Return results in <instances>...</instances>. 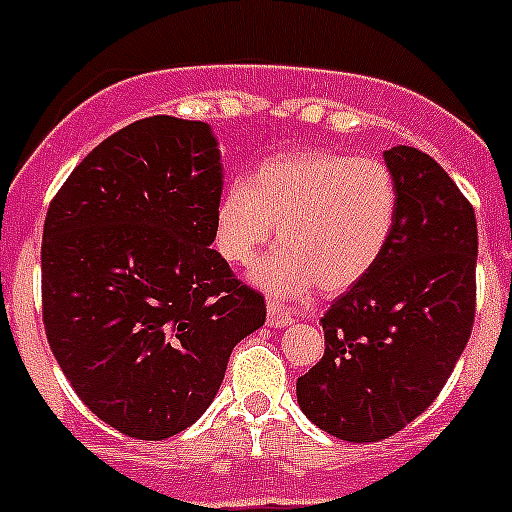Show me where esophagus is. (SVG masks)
<instances>
[{
    "mask_svg": "<svg viewBox=\"0 0 512 512\" xmlns=\"http://www.w3.org/2000/svg\"><path fill=\"white\" fill-rule=\"evenodd\" d=\"M292 320L295 318H292V315L284 310V305H279L277 300L266 302V323H269L271 328H287Z\"/></svg>",
    "mask_w": 512,
    "mask_h": 512,
    "instance_id": "esophagus-1",
    "label": "esophagus"
}]
</instances>
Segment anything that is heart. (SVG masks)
Returning a JSON list of instances; mask_svg holds the SVG:
<instances>
[{"instance_id":"heart-1","label":"heart","mask_w":512,"mask_h":512,"mask_svg":"<svg viewBox=\"0 0 512 512\" xmlns=\"http://www.w3.org/2000/svg\"><path fill=\"white\" fill-rule=\"evenodd\" d=\"M397 207L395 174L379 158L284 153L248 182L225 187L215 207V248L228 264L248 266L279 225L282 243L253 269V282L279 297H305L315 284L336 295L382 259Z\"/></svg>"}]
</instances>
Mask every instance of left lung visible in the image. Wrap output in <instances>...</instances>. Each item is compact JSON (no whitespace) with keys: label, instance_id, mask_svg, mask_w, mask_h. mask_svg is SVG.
I'll return each mask as SVG.
<instances>
[{"label":"left lung","instance_id":"8db88e82","mask_svg":"<svg viewBox=\"0 0 512 512\" xmlns=\"http://www.w3.org/2000/svg\"><path fill=\"white\" fill-rule=\"evenodd\" d=\"M400 207L382 259L320 323L325 354L297 379L320 431L372 443L402 431L443 390L477 302V217L451 176L410 146L384 151Z\"/></svg>","mask_w":512,"mask_h":512}]
</instances>
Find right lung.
<instances>
[{
    "mask_svg": "<svg viewBox=\"0 0 512 512\" xmlns=\"http://www.w3.org/2000/svg\"><path fill=\"white\" fill-rule=\"evenodd\" d=\"M220 194L210 125L156 115L102 140L45 215V336L81 402L130 438L189 428L266 320L210 248Z\"/></svg>",
    "mask_w": 512,
    "mask_h": 512,
    "instance_id": "1",
    "label": "right lung"
}]
</instances>
